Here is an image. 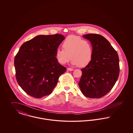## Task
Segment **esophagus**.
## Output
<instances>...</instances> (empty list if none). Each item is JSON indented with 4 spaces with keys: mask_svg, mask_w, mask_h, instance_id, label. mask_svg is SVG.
Instances as JSON below:
<instances>
[{
    "mask_svg": "<svg viewBox=\"0 0 133 133\" xmlns=\"http://www.w3.org/2000/svg\"><path fill=\"white\" fill-rule=\"evenodd\" d=\"M67 70H68V71H73L74 70V69H73V68H67Z\"/></svg>",
    "mask_w": 133,
    "mask_h": 133,
    "instance_id": "34e87169",
    "label": "esophagus"
}]
</instances>
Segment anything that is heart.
<instances>
[{
	"mask_svg": "<svg viewBox=\"0 0 133 133\" xmlns=\"http://www.w3.org/2000/svg\"><path fill=\"white\" fill-rule=\"evenodd\" d=\"M62 48H58L56 57L61 64L68 63L71 59L73 65L85 67L91 62L93 54L91 43L80 36L70 35L62 43Z\"/></svg>",
	"mask_w": 133,
	"mask_h": 133,
	"instance_id": "obj_1",
	"label": "heart"
}]
</instances>
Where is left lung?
Listing matches in <instances>:
<instances>
[{"instance_id": "left-lung-1", "label": "left lung", "mask_w": 133, "mask_h": 133, "mask_svg": "<svg viewBox=\"0 0 133 133\" xmlns=\"http://www.w3.org/2000/svg\"><path fill=\"white\" fill-rule=\"evenodd\" d=\"M83 37L91 42L92 59L81 70L78 83L83 94L90 98H100L114 87L120 73L119 59L117 51L101 35L88 34Z\"/></svg>"}]
</instances>
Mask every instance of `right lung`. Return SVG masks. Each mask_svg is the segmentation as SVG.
<instances>
[{"label":"right lung","mask_w":133,"mask_h":133,"mask_svg":"<svg viewBox=\"0 0 133 133\" xmlns=\"http://www.w3.org/2000/svg\"><path fill=\"white\" fill-rule=\"evenodd\" d=\"M65 37L59 34L38 35L22 45L14 58L16 80L32 97L49 95L66 68L58 63L56 51Z\"/></svg>","instance_id":"1"}]
</instances>
